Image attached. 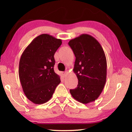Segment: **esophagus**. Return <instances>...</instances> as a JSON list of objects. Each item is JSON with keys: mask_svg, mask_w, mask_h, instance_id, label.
Listing matches in <instances>:
<instances>
[{"mask_svg": "<svg viewBox=\"0 0 132 132\" xmlns=\"http://www.w3.org/2000/svg\"><path fill=\"white\" fill-rule=\"evenodd\" d=\"M62 75H63V76H64V77H66L67 76V75H68V72H67V71L62 72Z\"/></svg>", "mask_w": 132, "mask_h": 132, "instance_id": "34e87169", "label": "esophagus"}]
</instances>
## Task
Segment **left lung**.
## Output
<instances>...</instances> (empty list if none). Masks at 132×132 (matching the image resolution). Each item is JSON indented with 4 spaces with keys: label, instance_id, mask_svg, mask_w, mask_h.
Listing matches in <instances>:
<instances>
[{
    "label": "left lung",
    "instance_id": "obj_1",
    "mask_svg": "<svg viewBox=\"0 0 132 132\" xmlns=\"http://www.w3.org/2000/svg\"><path fill=\"white\" fill-rule=\"evenodd\" d=\"M76 57L73 72L78 79L77 87L70 89L75 100L87 104L102 93L107 76V61L102 46L93 36L82 34L69 41Z\"/></svg>",
    "mask_w": 132,
    "mask_h": 132
}]
</instances>
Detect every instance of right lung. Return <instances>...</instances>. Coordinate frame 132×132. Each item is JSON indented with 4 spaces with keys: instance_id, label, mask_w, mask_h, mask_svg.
Listing matches in <instances>:
<instances>
[{
    "instance_id": "add662e5",
    "label": "right lung",
    "mask_w": 132,
    "mask_h": 132,
    "mask_svg": "<svg viewBox=\"0 0 132 132\" xmlns=\"http://www.w3.org/2000/svg\"><path fill=\"white\" fill-rule=\"evenodd\" d=\"M61 39L41 34L27 46L19 62V75L23 91L34 103L43 104L52 98L60 76L54 71L55 55Z\"/></svg>"
}]
</instances>
